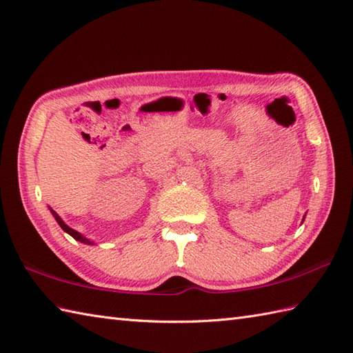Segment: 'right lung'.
<instances>
[{
	"label": "right lung",
	"mask_w": 353,
	"mask_h": 353,
	"mask_svg": "<svg viewBox=\"0 0 353 353\" xmlns=\"http://www.w3.org/2000/svg\"><path fill=\"white\" fill-rule=\"evenodd\" d=\"M50 211H51V214H52V216H54V219H56V221L59 223V226H61L65 232H66V234H70L74 239H77V241H80V243H85V244H94L92 241H91V239H88V238H85L83 235H80L79 234V232L77 230H74V229H71L70 226H66V224L63 223V220L61 219V216H59L54 211H52V209H50Z\"/></svg>",
	"instance_id": "1"
}]
</instances>
